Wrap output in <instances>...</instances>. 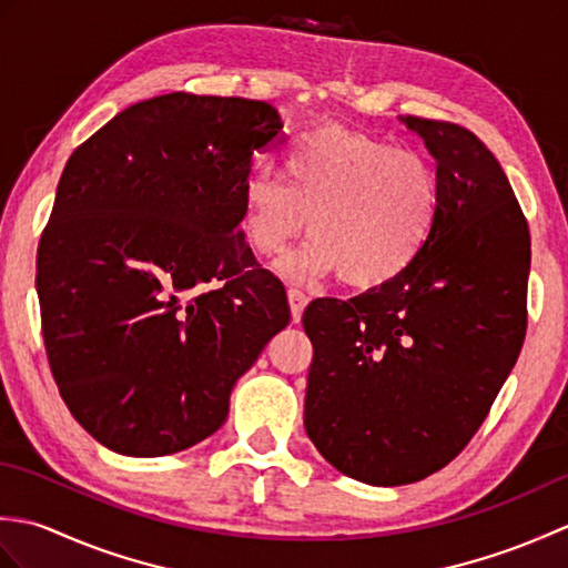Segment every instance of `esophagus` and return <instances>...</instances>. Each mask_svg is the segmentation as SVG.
<instances>
[{"label":"esophagus","mask_w":568,"mask_h":568,"mask_svg":"<svg viewBox=\"0 0 568 568\" xmlns=\"http://www.w3.org/2000/svg\"><path fill=\"white\" fill-rule=\"evenodd\" d=\"M287 300H291L293 322H300V317H303V310L307 307V295L303 291H297V287H291V291H287Z\"/></svg>","instance_id":"1"}]
</instances>
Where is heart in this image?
Listing matches in <instances>:
<instances>
[{
	"mask_svg": "<svg viewBox=\"0 0 568 568\" xmlns=\"http://www.w3.org/2000/svg\"><path fill=\"white\" fill-rule=\"evenodd\" d=\"M442 185L415 151L339 124L293 141L283 178L253 173L241 185V224L261 256H275L310 232L307 246L277 268L293 281L342 273L358 291L403 277L437 226Z\"/></svg>",
	"mask_w": 568,
	"mask_h": 568,
	"instance_id": "obj_1",
	"label": "heart"
}]
</instances>
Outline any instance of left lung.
Returning <instances> with one entry per match:
<instances>
[{"mask_svg": "<svg viewBox=\"0 0 568 568\" xmlns=\"http://www.w3.org/2000/svg\"><path fill=\"white\" fill-rule=\"evenodd\" d=\"M437 161L442 210L395 283L312 300L305 429L317 452L368 486H405L462 454L510 376L527 329L529 229L484 141L400 116Z\"/></svg>", "mask_w": 568, "mask_h": 568, "instance_id": "left-lung-1", "label": "left lung"}]
</instances>
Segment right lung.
Wrapping results in <instances>:
<instances>
[{"label":"right lung","mask_w":568,"mask_h":568,"mask_svg":"<svg viewBox=\"0 0 568 568\" xmlns=\"http://www.w3.org/2000/svg\"><path fill=\"white\" fill-rule=\"evenodd\" d=\"M281 131L265 102L171 92L68 159L36 291L60 397L106 449L165 456L207 439L291 322L239 229L241 185Z\"/></svg>","instance_id":"right-lung-1"}]
</instances>
